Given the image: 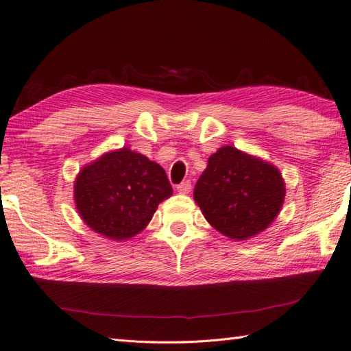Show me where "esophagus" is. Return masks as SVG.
<instances>
[{
    "mask_svg": "<svg viewBox=\"0 0 351 351\" xmlns=\"http://www.w3.org/2000/svg\"><path fill=\"white\" fill-rule=\"evenodd\" d=\"M190 189H192V182L190 181H182L181 184H178V187H176L178 192L182 195H187L190 192Z\"/></svg>",
    "mask_w": 351,
    "mask_h": 351,
    "instance_id": "34e87169",
    "label": "esophagus"
}]
</instances>
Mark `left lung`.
Returning <instances> with one entry per match:
<instances>
[{
  "instance_id": "1",
  "label": "left lung",
  "mask_w": 351,
  "mask_h": 351,
  "mask_svg": "<svg viewBox=\"0 0 351 351\" xmlns=\"http://www.w3.org/2000/svg\"><path fill=\"white\" fill-rule=\"evenodd\" d=\"M284 196L285 184L275 165L232 145L208 158L193 192L208 224L238 241L265 230L281 212Z\"/></svg>"
}]
</instances>
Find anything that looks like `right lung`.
Segmentation results:
<instances>
[{
  "label": "right lung",
  "mask_w": 351,
  "mask_h": 351,
  "mask_svg": "<svg viewBox=\"0 0 351 351\" xmlns=\"http://www.w3.org/2000/svg\"><path fill=\"white\" fill-rule=\"evenodd\" d=\"M171 193L161 165L123 147L82 167L73 196L81 219L92 230L123 241L144 230L158 204Z\"/></svg>",
  "instance_id": "obj_1"
}]
</instances>
